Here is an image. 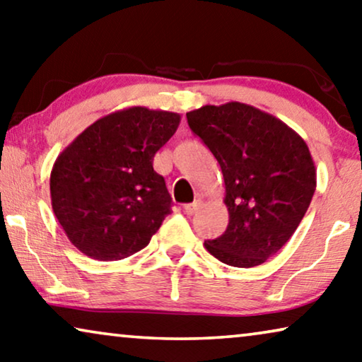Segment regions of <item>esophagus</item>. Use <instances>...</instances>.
<instances>
[{
    "label": "esophagus",
    "instance_id": "esophagus-1",
    "mask_svg": "<svg viewBox=\"0 0 362 362\" xmlns=\"http://www.w3.org/2000/svg\"><path fill=\"white\" fill-rule=\"evenodd\" d=\"M182 209H185V212H186L187 216H192L197 209H199V202H192V204H186L185 207H182Z\"/></svg>",
    "mask_w": 362,
    "mask_h": 362
}]
</instances>
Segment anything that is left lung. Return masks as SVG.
<instances>
[{"instance_id": "left-lung-1", "label": "left lung", "mask_w": 362, "mask_h": 362, "mask_svg": "<svg viewBox=\"0 0 362 362\" xmlns=\"http://www.w3.org/2000/svg\"><path fill=\"white\" fill-rule=\"evenodd\" d=\"M186 118L226 182L229 226L206 249L230 267L264 264L293 235L315 194L308 146L279 118L240 102L201 107Z\"/></svg>"}]
</instances>
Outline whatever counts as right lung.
<instances>
[{
  "label": "right lung",
  "instance_id": "obj_1",
  "mask_svg": "<svg viewBox=\"0 0 362 362\" xmlns=\"http://www.w3.org/2000/svg\"><path fill=\"white\" fill-rule=\"evenodd\" d=\"M180 120L132 107L97 120L61 153L51 173L52 209L82 254L122 260L150 244L173 206L153 158Z\"/></svg>",
  "mask_w": 362,
  "mask_h": 362
}]
</instances>
